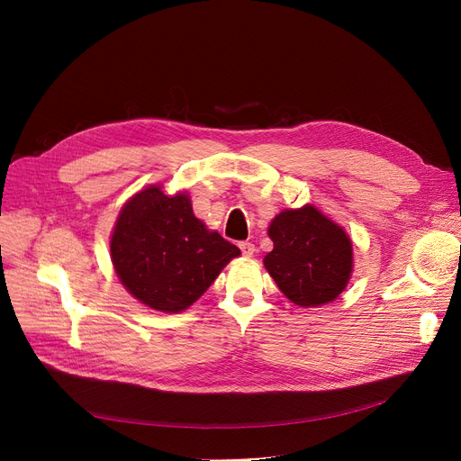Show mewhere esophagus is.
Segmentation results:
<instances>
[{
    "label": "esophagus",
    "instance_id": "34e87169",
    "mask_svg": "<svg viewBox=\"0 0 461 461\" xmlns=\"http://www.w3.org/2000/svg\"><path fill=\"white\" fill-rule=\"evenodd\" d=\"M239 248H240V251H242V255H244V257H251V255L255 253V244H253V242L244 240V242H240V244H239Z\"/></svg>",
    "mask_w": 461,
    "mask_h": 461
}]
</instances>
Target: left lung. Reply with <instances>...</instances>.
Instances as JSON below:
<instances>
[{
  "instance_id": "1",
  "label": "left lung",
  "mask_w": 461,
  "mask_h": 461,
  "mask_svg": "<svg viewBox=\"0 0 461 461\" xmlns=\"http://www.w3.org/2000/svg\"><path fill=\"white\" fill-rule=\"evenodd\" d=\"M268 235L265 267L279 290L299 306L334 301L352 274V242L343 228L313 206L279 213Z\"/></svg>"
}]
</instances>
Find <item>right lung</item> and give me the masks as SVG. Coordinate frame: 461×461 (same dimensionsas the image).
Segmentation results:
<instances>
[{
	"label": "right lung",
	"instance_id": "obj_1",
	"mask_svg": "<svg viewBox=\"0 0 461 461\" xmlns=\"http://www.w3.org/2000/svg\"><path fill=\"white\" fill-rule=\"evenodd\" d=\"M240 249L193 215L187 194L151 185L131 199L111 237V258L123 286L160 312H182L199 299Z\"/></svg>",
	"mask_w": 461,
	"mask_h": 461
}]
</instances>
